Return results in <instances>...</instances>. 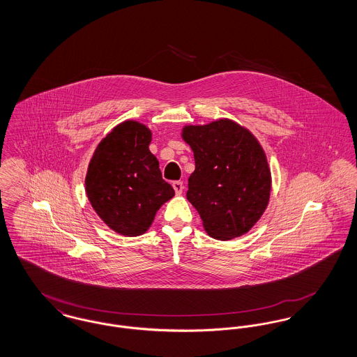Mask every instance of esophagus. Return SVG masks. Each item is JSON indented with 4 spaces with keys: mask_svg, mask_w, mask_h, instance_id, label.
Returning <instances> with one entry per match:
<instances>
[{
    "mask_svg": "<svg viewBox=\"0 0 357 357\" xmlns=\"http://www.w3.org/2000/svg\"><path fill=\"white\" fill-rule=\"evenodd\" d=\"M172 187H174V190H175V194L176 195H181L182 192H183V183L181 182V181H175V182H172Z\"/></svg>",
    "mask_w": 357,
    "mask_h": 357,
    "instance_id": "esophagus-1",
    "label": "esophagus"
}]
</instances>
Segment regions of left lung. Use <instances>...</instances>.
I'll use <instances>...</instances> for the list:
<instances>
[{"instance_id":"8db88e82","label":"left lung","mask_w":357,"mask_h":357,"mask_svg":"<svg viewBox=\"0 0 357 357\" xmlns=\"http://www.w3.org/2000/svg\"><path fill=\"white\" fill-rule=\"evenodd\" d=\"M195 171L187 199L199 213L204 230L215 239L248 233L264 214L271 197V170L262 147L231 120L183 128Z\"/></svg>"}]
</instances>
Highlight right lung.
I'll return each instance as SVG.
<instances>
[{
  "instance_id": "1",
  "label": "right lung",
  "mask_w": 357,
  "mask_h": 357,
  "mask_svg": "<svg viewBox=\"0 0 357 357\" xmlns=\"http://www.w3.org/2000/svg\"><path fill=\"white\" fill-rule=\"evenodd\" d=\"M151 131L134 120L116 126L99 143L85 176V191L98 215L114 231L142 236L160 206L174 197L150 153Z\"/></svg>"
}]
</instances>
